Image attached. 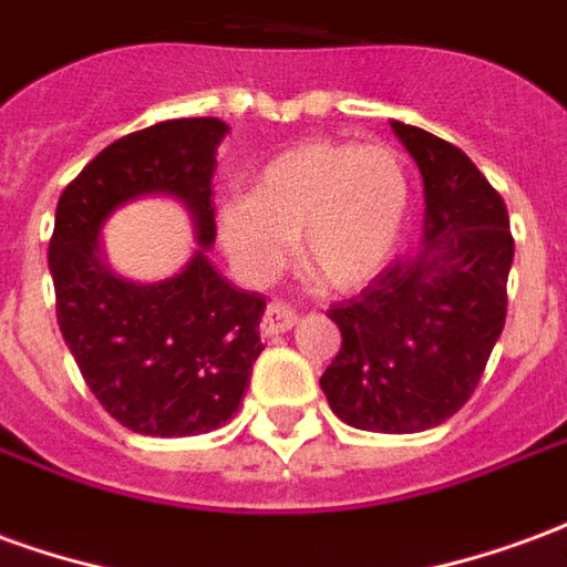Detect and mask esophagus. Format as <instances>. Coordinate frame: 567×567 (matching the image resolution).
<instances>
[{
  "instance_id": "1",
  "label": "esophagus",
  "mask_w": 567,
  "mask_h": 567,
  "mask_svg": "<svg viewBox=\"0 0 567 567\" xmlns=\"http://www.w3.org/2000/svg\"><path fill=\"white\" fill-rule=\"evenodd\" d=\"M295 324L297 312H291V309L282 307V303H267L264 319H260V333H264V337H279V333H285L288 328H295Z\"/></svg>"
}]
</instances>
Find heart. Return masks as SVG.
<instances>
[{
    "label": "heart",
    "mask_w": 567,
    "mask_h": 567,
    "mask_svg": "<svg viewBox=\"0 0 567 567\" xmlns=\"http://www.w3.org/2000/svg\"><path fill=\"white\" fill-rule=\"evenodd\" d=\"M410 182L385 145L316 140L264 166L255 194L227 199L218 230L230 258L267 279L295 251L321 285L355 288L389 264L404 234Z\"/></svg>",
    "instance_id": "heart-1"
}]
</instances>
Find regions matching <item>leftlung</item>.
<instances>
[{
  "label": "left lung",
  "mask_w": 567,
  "mask_h": 567,
  "mask_svg": "<svg viewBox=\"0 0 567 567\" xmlns=\"http://www.w3.org/2000/svg\"><path fill=\"white\" fill-rule=\"evenodd\" d=\"M425 178V246L392 260L328 309L340 352L321 373L346 425L416 434L474 394L507 319V206L471 157L427 130L394 124Z\"/></svg>",
  "instance_id": "1"
}]
</instances>
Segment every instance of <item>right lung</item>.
Here are the masks:
<instances>
[{
	"mask_svg": "<svg viewBox=\"0 0 567 567\" xmlns=\"http://www.w3.org/2000/svg\"><path fill=\"white\" fill-rule=\"evenodd\" d=\"M227 124L178 117L112 142L60 194L48 267L56 321L87 389L121 425L148 437H185L234 416L264 352L267 300L224 282L203 249L157 286L117 280L99 260L95 236L112 210L140 193H175L215 243L212 169Z\"/></svg>",
	"mask_w": 567,
	"mask_h": 567,
	"instance_id": "add662e5",
	"label": "right lung"
}]
</instances>
